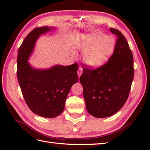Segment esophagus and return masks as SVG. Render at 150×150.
Listing matches in <instances>:
<instances>
[{
  "label": "esophagus",
  "mask_w": 150,
  "mask_h": 150,
  "mask_svg": "<svg viewBox=\"0 0 150 150\" xmlns=\"http://www.w3.org/2000/svg\"><path fill=\"white\" fill-rule=\"evenodd\" d=\"M82 73H83V69H82V68H81V67H79V69H78V76L80 77L81 75L82 74Z\"/></svg>",
  "instance_id": "esophagus-1"
}]
</instances>
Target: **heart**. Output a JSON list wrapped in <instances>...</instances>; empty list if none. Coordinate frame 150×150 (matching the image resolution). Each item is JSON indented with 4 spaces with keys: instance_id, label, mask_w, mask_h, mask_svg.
I'll use <instances>...</instances> for the list:
<instances>
[{
    "instance_id": "obj_1",
    "label": "heart",
    "mask_w": 150,
    "mask_h": 150,
    "mask_svg": "<svg viewBox=\"0 0 150 150\" xmlns=\"http://www.w3.org/2000/svg\"><path fill=\"white\" fill-rule=\"evenodd\" d=\"M115 40L109 35H103L99 31L83 36L82 40L76 44L78 51L83 52V59L91 67L103 65L112 53Z\"/></svg>"
}]
</instances>
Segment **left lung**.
Instances as JSON below:
<instances>
[{
    "label": "left lung",
    "instance_id": "8db88e82",
    "mask_svg": "<svg viewBox=\"0 0 150 150\" xmlns=\"http://www.w3.org/2000/svg\"><path fill=\"white\" fill-rule=\"evenodd\" d=\"M117 40L111 57L97 69L84 67L79 80L90 115L106 117L115 115L128 98L134 77L133 57L125 36L110 28Z\"/></svg>",
    "mask_w": 150,
    "mask_h": 150
}]
</instances>
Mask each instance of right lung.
<instances>
[{
  "instance_id": "1",
  "label": "right lung",
  "mask_w": 150,
  "mask_h": 150,
  "mask_svg": "<svg viewBox=\"0 0 150 150\" xmlns=\"http://www.w3.org/2000/svg\"><path fill=\"white\" fill-rule=\"evenodd\" d=\"M52 29L45 26L32 30L19 49L17 61L18 82L26 104L35 114L48 118L64 111L72 86L78 81L77 62L69 66L56 65L36 69L28 61L39 36Z\"/></svg>"
}]
</instances>
